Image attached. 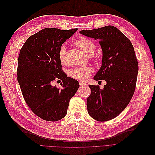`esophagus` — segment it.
<instances>
[{
  "instance_id": "esophagus-1",
  "label": "esophagus",
  "mask_w": 155,
  "mask_h": 155,
  "mask_svg": "<svg viewBox=\"0 0 155 155\" xmlns=\"http://www.w3.org/2000/svg\"><path fill=\"white\" fill-rule=\"evenodd\" d=\"M79 84L81 86H87V84L86 83H83V82H79Z\"/></svg>"
}]
</instances>
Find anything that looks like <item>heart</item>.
I'll return each mask as SVG.
<instances>
[{
  "label": "heart",
  "mask_w": 155,
  "mask_h": 155,
  "mask_svg": "<svg viewBox=\"0 0 155 155\" xmlns=\"http://www.w3.org/2000/svg\"><path fill=\"white\" fill-rule=\"evenodd\" d=\"M75 45L79 47L82 51L87 55H93L96 50V46L94 43L84 37H80L77 39L75 42ZM58 57L59 60L62 64H67L66 59V49L64 47H62L59 51H58ZM93 72V68L90 67H76L70 71L69 74L71 78L79 80L84 81L89 78L91 72Z\"/></svg>",
  "instance_id": "b5f03b06"
}]
</instances>
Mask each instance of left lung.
Here are the masks:
<instances>
[{
	"mask_svg": "<svg viewBox=\"0 0 155 155\" xmlns=\"http://www.w3.org/2000/svg\"><path fill=\"white\" fill-rule=\"evenodd\" d=\"M80 33L99 40L102 65L94 79L107 81L103 90L98 85H89L91 93L87 99L88 114L97 121L112 120L126 108L134 93L138 62L134 47L127 36L113 26Z\"/></svg>",
	"mask_w": 155,
	"mask_h": 155,
	"instance_id": "8db88e82",
	"label": "left lung"
}]
</instances>
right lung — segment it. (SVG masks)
Masks as SVG:
<instances>
[{
    "instance_id": "right-lung-1",
    "label": "right lung",
    "mask_w": 155,
    "mask_h": 155,
    "mask_svg": "<svg viewBox=\"0 0 155 155\" xmlns=\"http://www.w3.org/2000/svg\"><path fill=\"white\" fill-rule=\"evenodd\" d=\"M78 28H47L27 39L20 50L17 78L23 98L31 111L43 120L57 121L67 114L69 101L79 87L62 69L58 51ZM63 80L62 89L51 85Z\"/></svg>"
}]
</instances>
